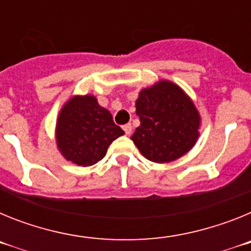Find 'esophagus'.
<instances>
[{
  "mask_svg": "<svg viewBox=\"0 0 251 251\" xmlns=\"http://www.w3.org/2000/svg\"><path fill=\"white\" fill-rule=\"evenodd\" d=\"M123 130H124V133L127 134V136H129L130 133H132V126H130V124H124Z\"/></svg>",
  "mask_w": 251,
  "mask_h": 251,
  "instance_id": "esophagus-1",
  "label": "esophagus"
}]
</instances>
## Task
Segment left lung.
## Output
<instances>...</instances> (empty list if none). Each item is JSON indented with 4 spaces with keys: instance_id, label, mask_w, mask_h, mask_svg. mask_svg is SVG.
<instances>
[{
    "instance_id": "1",
    "label": "left lung",
    "mask_w": 251,
    "mask_h": 251,
    "mask_svg": "<svg viewBox=\"0 0 251 251\" xmlns=\"http://www.w3.org/2000/svg\"><path fill=\"white\" fill-rule=\"evenodd\" d=\"M141 126L130 137L147 159L167 163L182 157L199 138L200 114L178 85L161 80L141 90L136 101Z\"/></svg>"
}]
</instances>
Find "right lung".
Segmentation results:
<instances>
[{
	"instance_id": "1",
	"label": "right lung",
	"mask_w": 251,
	"mask_h": 251,
	"mask_svg": "<svg viewBox=\"0 0 251 251\" xmlns=\"http://www.w3.org/2000/svg\"><path fill=\"white\" fill-rule=\"evenodd\" d=\"M113 117L93 95H76L65 103L56 122V145L64 158L77 166L95 165L112 142L123 136Z\"/></svg>"
}]
</instances>
